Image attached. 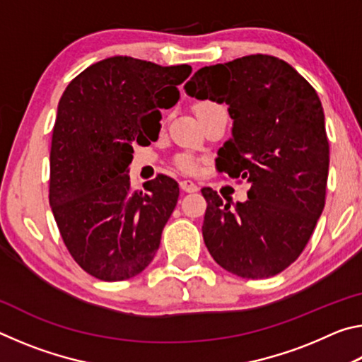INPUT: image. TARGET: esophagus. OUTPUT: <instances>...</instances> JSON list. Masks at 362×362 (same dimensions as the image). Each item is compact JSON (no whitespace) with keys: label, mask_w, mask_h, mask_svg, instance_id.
<instances>
[{"label":"esophagus","mask_w":362,"mask_h":362,"mask_svg":"<svg viewBox=\"0 0 362 362\" xmlns=\"http://www.w3.org/2000/svg\"><path fill=\"white\" fill-rule=\"evenodd\" d=\"M180 188L185 193H194V192H198V189H199L198 185H196V183L192 182V180H182L180 182Z\"/></svg>","instance_id":"34e87169"}]
</instances>
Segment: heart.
I'll return each instance as SVG.
<instances>
[{"mask_svg": "<svg viewBox=\"0 0 362 362\" xmlns=\"http://www.w3.org/2000/svg\"><path fill=\"white\" fill-rule=\"evenodd\" d=\"M214 107H218V105H216V103H212V102H199V103H196L194 108H196V113H201V112H204V110H209V108H214ZM175 164L182 170H185V173H193V170H196V168H198V164H196V159L193 156H189V155L177 156Z\"/></svg>", "mask_w": 362, "mask_h": 362, "instance_id": "heart-1", "label": "heart"}]
</instances>
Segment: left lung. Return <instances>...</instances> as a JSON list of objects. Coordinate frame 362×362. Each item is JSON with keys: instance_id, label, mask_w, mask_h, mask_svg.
I'll use <instances>...</instances> for the list:
<instances>
[{"instance_id": "8db88e82", "label": "left lung", "mask_w": 362, "mask_h": 362, "mask_svg": "<svg viewBox=\"0 0 362 362\" xmlns=\"http://www.w3.org/2000/svg\"><path fill=\"white\" fill-rule=\"evenodd\" d=\"M183 88L198 100L228 105L231 139L217 153V168L250 185L236 204L201 189L206 247L236 276H274L302 254L326 203L329 142L320 97L289 64L263 54L204 66Z\"/></svg>"}]
</instances>
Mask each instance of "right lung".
<instances>
[{"mask_svg": "<svg viewBox=\"0 0 362 362\" xmlns=\"http://www.w3.org/2000/svg\"><path fill=\"white\" fill-rule=\"evenodd\" d=\"M189 65L115 56L66 86L51 144L49 203L73 259L90 276L124 281L150 265L179 199L168 175L131 187L132 144L156 140L159 108L180 99Z\"/></svg>", "mask_w": 362, "mask_h": 362, "instance_id": "obj_1", "label": "right lung"}]
</instances>
